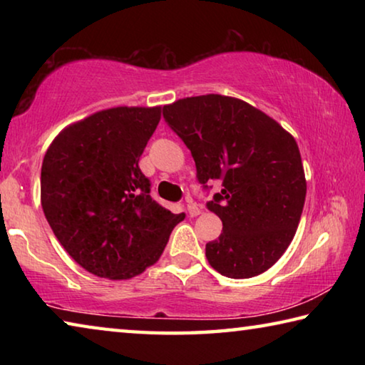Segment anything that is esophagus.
Returning a JSON list of instances; mask_svg holds the SVG:
<instances>
[{
  "mask_svg": "<svg viewBox=\"0 0 365 365\" xmlns=\"http://www.w3.org/2000/svg\"><path fill=\"white\" fill-rule=\"evenodd\" d=\"M187 212H188L190 217H196V215H200V214H201V209L197 207V205H195L193 201H188V205H187Z\"/></svg>",
  "mask_w": 365,
  "mask_h": 365,
  "instance_id": "34e87169",
  "label": "esophagus"
}]
</instances>
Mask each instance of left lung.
<instances>
[{"label":"left lung","mask_w":365,"mask_h":365,"mask_svg":"<svg viewBox=\"0 0 365 365\" xmlns=\"http://www.w3.org/2000/svg\"><path fill=\"white\" fill-rule=\"evenodd\" d=\"M164 119L191 151L202 187L220 180L207 209L222 233L206 245L211 267L228 279L270 269L292 243L306 200L296 140L279 122L243 100L222 95L183 98Z\"/></svg>","instance_id":"left-lung-1"}]
</instances>
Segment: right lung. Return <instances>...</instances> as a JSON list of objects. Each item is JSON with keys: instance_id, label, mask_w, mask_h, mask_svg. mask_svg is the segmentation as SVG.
<instances>
[{"instance_id": "add662e5", "label": "right lung", "mask_w": 365, "mask_h": 365, "mask_svg": "<svg viewBox=\"0 0 365 365\" xmlns=\"http://www.w3.org/2000/svg\"><path fill=\"white\" fill-rule=\"evenodd\" d=\"M160 120V106H119L66 127L43 158L41 207L49 227L85 270L128 280L156 264L174 227L150 195L140 156Z\"/></svg>"}]
</instances>
